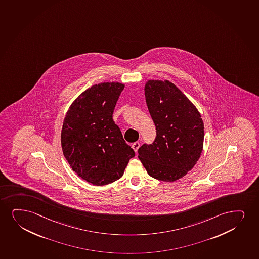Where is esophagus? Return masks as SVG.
<instances>
[{
    "mask_svg": "<svg viewBox=\"0 0 259 259\" xmlns=\"http://www.w3.org/2000/svg\"><path fill=\"white\" fill-rule=\"evenodd\" d=\"M139 147H140V143H139V142H135V143H134L133 145H132V148L134 149V151L135 152V153H137Z\"/></svg>",
    "mask_w": 259,
    "mask_h": 259,
    "instance_id": "34e87169",
    "label": "esophagus"
}]
</instances>
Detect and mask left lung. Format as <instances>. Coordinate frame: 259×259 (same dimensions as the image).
<instances>
[{
    "mask_svg": "<svg viewBox=\"0 0 259 259\" xmlns=\"http://www.w3.org/2000/svg\"><path fill=\"white\" fill-rule=\"evenodd\" d=\"M145 96L156 138L153 144L139 148L138 157L151 177L175 182L185 176L201 156L204 141L201 113L168 80H148Z\"/></svg>",
    "mask_w": 259,
    "mask_h": 259,
    "instance_id": "obj_1",
    "label": "left lung"
}]
</instances>
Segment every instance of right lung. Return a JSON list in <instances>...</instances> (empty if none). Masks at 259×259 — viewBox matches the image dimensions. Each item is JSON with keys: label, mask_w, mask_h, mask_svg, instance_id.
Returning <instances> with one entry per match:
<instances>
[{"label": "right lung", "mask_w": 259, "mask_h": 259, "mask_svg": "<svg viewBox=\"0 0 259 259\" xmlns=\"http://www.w3.org/2000/svg\"><path fill=\"white\" fill-rule=\"evenodd\" d=\"M124 87L118 82L94 84L74 100L64 117L63 153L74 172L93 185L119 179L135 155L112 119Z\"/></svg>", "instance_id": "1"}]
</instances>
